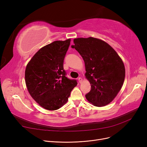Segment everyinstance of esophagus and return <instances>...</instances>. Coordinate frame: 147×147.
Wrapping results in <instances>:
<instances>
[{
	"mask_svg": "<svg viewBox=\"0 0 147 147\" xmlns=\"http://www.w3.org/2000/svg\"><path fill=\"white\" fill-rule=\"evenodd\" d=\"M78 80H79V82L80 83H81L82 82V80H83V79H82V78H79Z\"/></svg>",
	"mask_w": 147,
	"mask_h": 147,
	"instance_id": "obj_1",
	"label": "esophagus"
}]
</instances>
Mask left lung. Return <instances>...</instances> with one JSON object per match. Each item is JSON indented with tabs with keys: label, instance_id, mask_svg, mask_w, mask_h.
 <instances>
[{
	"label": "left lung",
	"instance_id": "8db88e82",
	"mask_svg": "<svg viewBox=\"0 0 147 147\" xmlns=\"http://www.w3.org/2000/svg\"><path fill=\"white\" fill-rule=\"evenodd\" d=\"M71 46L83 58L91 89L85 96L96 107L110 103L120 90L125 78L123 61L105 42L94 37L77 38Z\"/></svg>",
	"mask_w": 147,
	"mask_h": 147
}]
</instances>
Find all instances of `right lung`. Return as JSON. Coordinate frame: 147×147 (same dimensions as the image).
<instances>
[{
	"label": "right lung",
	"mask_w": 147,
	"mask_h": 147,
	"mask_svg": "<svg viewBox=\"0 0 147 147\" xmlns=\"http://www.w3.org/2000/svg\"><path fill=\"white\" fill-rule=\"evenodd\" d=\"M71 40H57L38 50L27 65L25 80L35 101L48 110H57L67 101L76 80L65 76L63 63Z\"/></svg>",
	"instance_id": "add662e5"
}]
</instances>
